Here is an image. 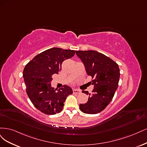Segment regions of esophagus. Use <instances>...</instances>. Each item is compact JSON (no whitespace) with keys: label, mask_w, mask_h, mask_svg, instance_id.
I'll use <instances>...</instances> for the list:
<instances>
[{"label":"esophagus","mask_w":147,"mask_h":147,"mask_svg":"<svg viewBox=\"0 0 147 147\" xmlns=\"http://www.w3.org/2000/svg\"><path fill=\"white\" fill-rule=\"evenodd\" d=\"M73 93L78 94H80V90H76V89H74V90H73Z\"/></svg>","instance_id":"esophagus-1"}]
</instances>
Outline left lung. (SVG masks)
I'll use <instances>...</instances> for the list:
<instances>
[{"instance_id": "1", "label": "left lung", "mask_w": 147, "mask_h": 147, "mask_svg": "<svg viewBox=\"0 0 147 147\" xmlns=\"http://www.w3.org/2000/svg\"><path fill=\"white\" fill-rule=\"evenodd\" d=\"M82 60L88 76H90L94 85L92 93L82 90L89 95L88 101L79 105L80 110L88 114H96L109 105L118 86L120 69L114 61L94 51H76Z\"/></svg>"}]
</instances>
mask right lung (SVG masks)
I'll list each match as a JSON object with an SVG mask.
<instances>
[{"label":"right lung","instance_id":"1","mask_svg":"<svg viewBox=\"0 0 147 147\" xmlns=\"http://www.w3.org/2000/svg\"><path fill=\"white\" fill-rule=\"evenodd\" d=\"M74 54V50L51 48L36 55L24 69L27 95L34 106L45 114L60 112L66 98L73 93L68 86L57 90L51 86V82L52 76L60 71L63 61Z\"/></svg>","mask_w":147,"mask_h":147}]
</instances>
